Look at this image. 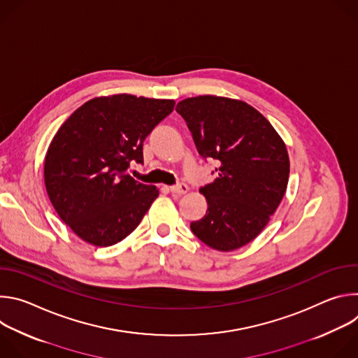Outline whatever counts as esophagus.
Wrapping results in <instances>:
<instances>
[{"mask_svg": "<svg viewBox=\"0 0 358 358\" xmlns=\"http://www.w3.org/2000/svg\"><path fill=\"white\" fill-rule=\"evenodd\" d=\"M169 189H170L173 194L182 195V194H185V192L188 191V187H187V184H178V185H173V187H170Z\"/></svg>", "mask_w": 358, "mask_h": 358, "instance_id": "1", "label": "esophagus"}]
</instances>
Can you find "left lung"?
<instances>
[{
    "label": "left lung",
    "instance_id": "8db88e82",
    "mask_svg": "<svg viewBox=\"0 0 358 358\" xmlns=\"http://www.w3.org/2000/svg\"><path fill=\"white\" fill-rule=\"evenodd\" d=\"M199 156L217 160L218 177L202 187L208 208L189 224L213 249L231 252L257 238L286 192L289 155L269 120L243 100L203 94L181 100Z\"/></svg>",
    "mask_w": 358,
    "mask_h": 358
}]
</instances>
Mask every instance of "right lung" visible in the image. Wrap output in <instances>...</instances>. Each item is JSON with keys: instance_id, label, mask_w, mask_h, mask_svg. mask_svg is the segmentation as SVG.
<instances>
[{"instance_id": "right-lung-1", "label": "right lung", "mask_w": 358, "mask_h": 358, "mask_svg": "<svg viewBox=\"0 0 358 358\" xmlns=\"http://www.w3.org/2000/svg\"><path fill=\"white\" fill-rule=\"evenodd\" d=\"M173 99L129 93L99 96L78 108L50 141L43 180L61 220L85 242L110 246L129 236L152 201L156 185L127 174L143 163V143L174 109Z\"/></svg>"}]
</instances>
